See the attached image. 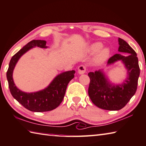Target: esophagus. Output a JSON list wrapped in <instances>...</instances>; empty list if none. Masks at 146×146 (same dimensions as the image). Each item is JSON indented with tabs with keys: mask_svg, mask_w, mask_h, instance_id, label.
<instances>
[{
	"mask_svg": "<svg viewBox=\"0 0 146 146\" xmlns=\"http://www.w3.org/2000/svg\"><path fill=\"white\" fill-rule=\"evenodd\" d=\"M86 67L84 65H80L78 68V72L80 75H82V74H84L86 73Z\"/></svg>",
	"mask_w": 146,
	"mask_h": 146,
	"instance_id": "34e87169",
	"label": "esophagus"
}]
</instances>
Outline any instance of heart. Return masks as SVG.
<instances>
[{"label":"heart","instance_id":"1","mask_svg":"<svg viewBox=\"0 0 146 146\" xmlns=\"http://www.w3.org/2000/svg\"><path fill=\"white\" fill-rule=\"evenodd\" d=\"M102 46V43L97 42V43L92 44L89 48V52L91 54H94V53L98 52L95 57V62L98 64H102L105 62L110 55V50L109 48L105 47L101 49Z\"/></svg>","mask_w":146,"mask_h":146}]
</instances>
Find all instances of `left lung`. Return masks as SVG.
I'll return each mask as SVG.
<instances>
[{
  "label": "left lung",
  "instance_id": "1",
  "mask_svg": "<svg viewBox=\"0 0 146 146\" xmlns=\"http://www.w3.org/2000/svg\"><path fill=\"white\" fill-rule=\"evenodd\" d=\"M119 54H116L108 60V64H112L121 60L128 70V77L122 84L112 85L102 71L90 72V84L88 94L92 102L102 109L119 110L123 108L135 94L140 68L137 54L135 50L123 40L119 38ZM127 55L124 56L121 54Z\"/></svg>",
  "mask_w": 146,
  "mask_h": 146
}]
</instances>
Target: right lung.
Wrapping results in <instances>:
<instances>
[{
	"label": "right lung",
	"instance_id": "add662e5",
	"mask_svg": "<svg viewBox=\"0 0 146 146\" xmlns=\"http://www.w3.org/2000/svg\"><path fill=\"white\" fill-rule=\"evenodd\" d=\"M46 41L44 40H33L28 43L12 57L6 73L11 94L21 105L32 112H47L56 108L62 102L68 84L74 78L75 73V71L72 70L59 74L46 88L38 92L27 93L18 89L13 79V70L18 60L32 48H46Z\"/></svg>",
	"mask_w": 146,
	"mask_h": 146
}]
</instances>
